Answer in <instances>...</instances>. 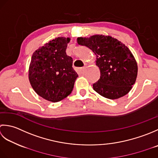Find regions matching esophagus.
<instances>
[{
    "label": "esophagus",
    "mask_w": 158,
    "mask_h": 158,
    "mask_svg": "<svg viewBox=\"0 0 158 158\" xmlns=\"http://www.w3.org/2000/svg\"><path fill=\"white\" fill-rule=\"evenodd\" d=\"M86 71V67H82V68L80 69V72L81 73H84Z\"/></svg>",
    "instance_id": "34e87169"
}]
</instances>
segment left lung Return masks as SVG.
<instances>
[{
	"instance_id": "obj_1",
	"label": "left lung",
	"mask_w": 158,
	"mask_h": 158,
	"mask_svg": "<svg viewBox=\"0 0 158 158\" xmlns=\"http://www.w3.org/2000/svg\"><path fill=\"white\" fill-rule=\"evenodd\" d=\"M77 41L97 56L96 65L100 70V78L93 85V89L110 99L127 94L138 73L136 61L129 48L117 39L99 35L78 37Z\"/></svg>"
}]
</instances>
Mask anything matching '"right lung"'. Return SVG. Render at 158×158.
<instances>
[{
	"mask_svg": "<svg viewBox=\"0 0 158 158\" xmlns=\"http://www.w3.org/2000/svg\"><path fill=\"white\" fill-rule=\"evenodd\" d=\"M69 41V38H55L32 56L28 72L31 85L48 101L57 102L67 98L78 76L72 67V58L66 54Z\"/></svg>",
	"mask_w": 158,
	"mask_h": 158,
	"instance_id": "obj_1",
	"label": "right lung"
}]
</instances>
